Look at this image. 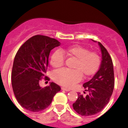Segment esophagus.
Listing matches in <instances>:
<instances>
[{"instance_id": "esophagus-1", "label": "esophagus", "mask_w": 128, "mask_h": 128, "mask_svg": "<svg viewBox=\"0 0 128 128\" xmlns=\"http://www.w3.org/2000/svg\"><path fill=\"white\" fill-rule=\"evenodd\" d=\"M61 89L62 90H64V91H66V92H69L71 90L69 89V88H64V87H62Z\"/></svg>"}]
</instances>
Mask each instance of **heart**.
<instances>
[{"mask_svg":"<svg viewBox=\"0 0 128 128\" xmlns=\"http://www.w3.org/2000/svg\"><path fill=\"white\" fill-rule=\"evenodd\" d=\"M59 50H56L50 57V64L54 68H61L65 62L63 54L75 59L72 66V70H59L54 73V80L60 85L71 87L84 78L95 74L100 68L101 59L96 52L80 45L69 46Z\"/></svg>","mask_w":128,"mask_h":128,"instance_id":"b5f03b06","label":"heart"}]
</instances>
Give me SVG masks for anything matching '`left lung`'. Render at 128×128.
Here are the masks:
<instances>
[{"instance_id":"left-lung-1","label":"left lung","mask_w":128,"mask_h":128,"mask_svg":"<svg viewBox=\"0 0 128 128\" xmlns=\"http://www.w3.org/2000/svg\"><path fill=\"white\" fill-rule=\"evenodd\" d=\"M98 44L101 50L102 58L100 69L90 80L83 84L85 91L88 92V95L83 96L78 93L77 100L72 104L74 110L83 116L94 115L102 110L109 102L114 90L112 60L102 44L100 42Z\"/></svg>"}]
</instances>
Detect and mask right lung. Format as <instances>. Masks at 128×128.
I'll return each mask as SVG.
<instances>
[{"label": "right lung", "instance_id": "right-lung-1", "mask_svg": "<svg viewBox=\"0 0 128 128\" xmlns=\"http://www.w3.org/2000/svg\"><path fill=\"white\" fill-rule=\"evenodd\" d=\"M60 45L56 39L35 35L25 42L16 54L12 86L18 102L25 109L34 112L44 110L60 90V87L53 82L44 88L39 84L47 70L50 52ZM44 79L49 80L47 76Z\"/></svg>", "mask_w": 128, "mask_h": 128}]
</instances>
